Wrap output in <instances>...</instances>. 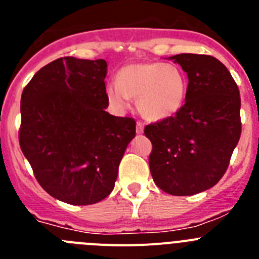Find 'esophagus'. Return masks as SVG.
<instances>
[{
    "instance_id": "1",
    "label": "esophagus",
    "mask_w": 259,
    "mask_h": 259,
    "mask_svg": "<svg viewBox=\"0 0 259 259\" xmlns=\"http://www.w3.org/2000/svg\"><path fill=\"white\" fill-rule=\"evenodd\" d=\"M136 132H137V134H139V135L144 132V123L140 122V120L136 123Z\"/></svg>"
}]
</instances>
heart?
<instances>
[{"label":"heart","mask_w":259,"mask_h":259,"mask_svg":"<svg viewBox=\"0 0 259 259\" xmlns=\"http://www.w3.org/2000/svg\"><path fill=\"white\" fill-rule=\"evenodd\" d=\"M186 91V78L179 66L159 61L128 64L118 73V82L106 86L114 108L125 110L131 97H137V108L149 120L167 119L179 113Z\"/></svg>","instance_id":"1"}]
</instances>
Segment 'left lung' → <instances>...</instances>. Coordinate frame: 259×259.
Segmentation results:
<instances>
[{"mask_svg": "<svg viewBox=\"0 0 259 259\" xmlns=\"http://www.w3.org/2000/svg\"><path fill=\"white\" fill-rule=\"evenodd\" d=\"M189 78L179 113L146 125L149 165L159 189L176 196L214 186L226 172L241 134L240 94L226 66L209 55L170 56Z\"/></svg>", "mask_w": 259, "mask_h": 259, "instance_id": "obj_1", "label": "left lung"}]
</instances>
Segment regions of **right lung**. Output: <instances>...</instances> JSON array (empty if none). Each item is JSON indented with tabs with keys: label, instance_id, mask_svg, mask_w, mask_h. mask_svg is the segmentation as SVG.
Segmentation results:
<instances>
[{
	"label": "right lung",
	"instance_id": "right-lung-1",
	"mask_svg": "<svg viewBox=\"0 0 259 259\" xmlns=\"http://www.w3.org/2000/svg\"><path fill=\"white\" fill-rule=\"evenodd\" d=\"M108 64L72 56L38 70L20 100V149L38 184L58 200L89 205L113 191L134 118L105 109Z\"/></svg>",
	"mask_w": 259,
	"mask_h": 259
}]
</instances>
